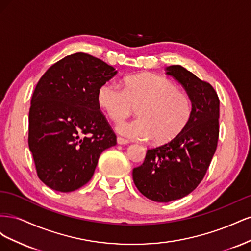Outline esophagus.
<instances>
[{
    "label": "esophagus",
    "instance_id": "1",
    "mask_svg": "<svg viewBox=\"0 0 251 251\" xmlns=\"http://www.w3.org/2000/svg\"><path fill=\"white\" fill-rule=\"evenodd\" d=\"M117 143L118 144H127L128 143V140H126V139H125V138H121V137H117Z\"/></svg>",
    "mask_w": 251,
    "mask_h": 251
}]
</instances>
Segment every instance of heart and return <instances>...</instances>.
<instances>
[{
  "mask_svg": "<svg viewBox=\"0 0 251 251\" xmlns=\"http://www.w3.org/2000/svg\"><path fill=\"white\" fill-rule=\"evenodd\" d=\"M100 108L113 121H120L138 108V116L121 121L119 134L128 138L155 142L171 141L184 130L192 118L188 96L170 79L156 74H138L126 78L125 88L114 81L102 83L97 92Z\"/></svg>",
  "mask_w": 251,
  "mask_h": 251,
  "instance_id": "obj_1",
  "label": "heart"
}]
</instances>
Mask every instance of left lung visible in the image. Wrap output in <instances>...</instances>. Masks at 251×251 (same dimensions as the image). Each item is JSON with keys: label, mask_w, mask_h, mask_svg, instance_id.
Returning a JSON list of instances; mask_svg holds the SVG:
<instances>
[{"label": "left lung", "mask_w": 251, "mask_h": 251, "mask_svg": "<svg viewBox=\"0 0 251 251\" xmlns=\"http://www.w3.org/2000/svg\"><path fill=\"white\" fill-rule=\"evenodd\" d=\"M166 74L178 80L191 98L193 113L177 137L148 150L143 163L133 170L138 191L155 202H171L199 185L215 155L219 138L220 100L215 89L185 68L173 65Z\"/></svg>", "instance_id": "obj_1"}]
</instances>
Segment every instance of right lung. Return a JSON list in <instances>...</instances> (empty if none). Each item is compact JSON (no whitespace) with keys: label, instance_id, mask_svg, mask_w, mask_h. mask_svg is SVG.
<instances>
[{"label":"right lung","instance_id":"add662e5","mask_svg":"<svg viewBox=\"0 0 251 251\" xmlns=\"http://www.w3.org/2000/svg\"><path fill=\"white\" fill-rule=\"evenodd\" d=\"M116 74L101 59L78 52L52 65L37 82L28 144L37 176L48 187L69 193L83 186L100 154L116 144L97 100L98 89Z\"/></svg>","mask_w":251,"mask_h":251}]
</instances>
